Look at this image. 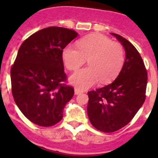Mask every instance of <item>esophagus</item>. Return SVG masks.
I'll list each match as a JSON object with an SVG mask.
<instances>
[{
  "instance_id": "1",
  "label": "esophagus",
  "mask_w": 158,
  "mask_h": 158,
  "mask_svg": "<svg viewBox=\"0 0 158 158\" xmlns=\"http://www.w3.org/2000/svg\"><path fill=\"white\" fill-rule=\"evenodd\" d=\"M74 93L76 95H78V94H80V93H83V91H81V90H79V89H75Z\"/></svg>"
}]
</instances>
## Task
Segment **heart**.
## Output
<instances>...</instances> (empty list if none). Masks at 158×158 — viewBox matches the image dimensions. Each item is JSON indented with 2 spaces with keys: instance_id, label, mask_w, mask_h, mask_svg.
Listing matches in <instances>:
<instances>
[{
  "instance_id": "1",
  "label": "heart",
  "mask_w": 158,
  "mask_h": 158,
  "mask_svg": "<svg viewBox=\"0 0 158 158\" xmlns=\"http://www.w3.org/2000/svg\"><path fill=\"white\" fill-rule=\"evenodd\" d=\"M62 58L70 71L77 70L88 59L89 66L77 71L70 77L73 85L83 90L99 80L100 83H107L114 79L123 65L124 51L119 43L107 36L93 34L82 38L77 43V47H65Z\"/></svg>"
}]
</instances>
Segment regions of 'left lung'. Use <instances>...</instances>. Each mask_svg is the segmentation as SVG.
<instances>
[{
  "instance_id": "obj_1",
  "label": "left lung",
  "mask_w": 158,
  "mask_h": 158,
  "mask_svg": "<svg viewBox=\"0 0 158 158\" xmlns=\"http://www.w3.org/2000/svg\"><path fill=\"white\" fill-rule=\"evenodd\" d=\"M122 43L126 59L111 84L88 92L87 112L92 125L111 133L129 123L146 100L147 71L137 49L125 38L111 33Z\"/></svg>"
}]
</instances>
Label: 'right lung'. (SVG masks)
I'll return each mask as SVG.
<instances>
[{"instance_id": "right-lung-1", "label": "right lung", "mask_w": 158, "mask_h": 158, "mask_svg": "<svg viewBox=\"0 0 158 158\" xmlns=\"http://www.w3.org/2000/svg\"><path fill=\"white\" fill-rule=\"evenodd\" d=\"M77 33L72 29L49 27L38 31L22 43L11 68L14 100L23 115L40 127L62 120L73 87L66 85L62 51Z\"/></svg>"}]
</instances>
